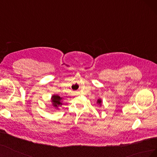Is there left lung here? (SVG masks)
<instances>
[{
	"mask_svg": "<svg viewBox=\"0 0 157 157\" xmlns=\"http://www.w3.org/2000/svg\"><path fill=\"white\" fill-rule=\"evenodd\" d=\"M98 103L99 104H101V99H98Z\"/></svg>",
	"mask_w": 157,
	"mask_h": 157,
	"instance_id": "1",
	"label": "left lung"
}]
</instances>
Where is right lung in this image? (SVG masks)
I'll use <instances>...</instances> for the list:
<instances>
[{
  "label": "right lung",
  "mask_w": 157,
  "mask_h": 157,
  "mask_svg": "<svg viewBox=\"0 0 157 157\" xmlns=\"http://www.w3.org/2000/svg\"><path fill=\"white\" fill-rule=\"evenodd\" d=\"M61 100V98L58 95H55V96H53L52 98V101L53 102V105L56 107H58L60 105H62Z\"/></svg>",
  "instance_id": "add662e5"
}]
</instances>
